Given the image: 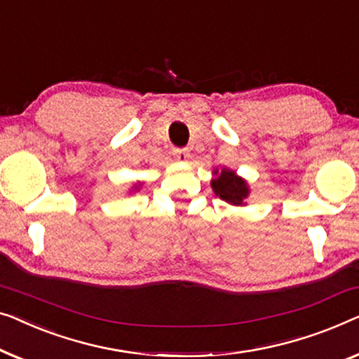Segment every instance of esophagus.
<instances>
[{
    "label": "esophagus",
    "instance_id": "esophagus-1",
    "mask_svg": "<svg viewBox=\"0 0 359 359\" xmlns=\"http://www.w3.org/2000/svg\"><path fill=\"white\" fill-rule=\"evenodd\" d=\"M173 155L176 157V160L184 162V160L189 157V152H188V149H173Z\"/></svg>",
    "mask_w": 359,
    "mask_h": 359
}]
</instances>
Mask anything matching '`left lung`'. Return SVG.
I'll use <instances>...</instances> for the list:
<instances>
[{
    "mask_svg": "<svg viewBox=\"0 0 359 359\" xmlns=\"http://www.w3.org/2000/svg\"><path fill=\"white\" fill-rule=\"evenodd\" d=\"M212 188L220 199L233 205H241L244 197H248L246 183L230 170H223L218 178L212 180Z\"/></svg>",
    "mask_w": 359,
    "mask_h": 359,
    "instance_id": "8db88e82",
    "label": "left lung"
}]
</instances>
